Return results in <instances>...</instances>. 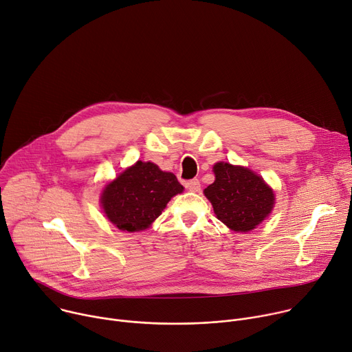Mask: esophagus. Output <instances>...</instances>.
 <instances>
[{
  "label": "esophagus",
  "instance_id": "1",
  "mask_svg": "<svg viewBox=\"0 0 352 352\" xmlns=\"http://www.w3.org/2000/svg\"><path fill=\"white\" fill-rule=\"evenodd\" d=\"M186 187L190 190V191H199L200 190V180L199 179H192V180H188L184 183Z\"/></svg>",
  "mask_w": 352,
  "mask_h": 352
}]
</instances>
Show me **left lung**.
Wrapping results in <instances>:
<instances>
[{
  "label": "left lung",
  "mask_w": 352,
  "mask_h": 352,
  "mask_svg": "<svg viewBox=\"0 0 352 352\" xmlns=\"http://www.w3.org/2000/svg\"><path fill=\"white\" fill-rule=\"evenodd\" d=\"M215 182L204 194L217 218L236 232L254 229L274 207V192L252 170L226 162L214 165Z\"/></svg>",
  "instance_id": "8db88e82"
}]
</instances>
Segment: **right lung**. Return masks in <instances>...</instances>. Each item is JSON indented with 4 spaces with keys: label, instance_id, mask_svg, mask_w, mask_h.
Returning a JSON list of instances; mask_svg holds the SVG:
<instances>
[{
    "label": "right lung",
    "instance_id": "add662e5",
    "mask_svg": "<svg viewBox=\"0 0 352 352\" xmlns=\"http://www.w3.org/2000/svg\"><path fill=\"white\" fill-rule=\"evenodd\" d=\"M183 186L170 172L138 161L111 182L102 194V207L117 228L137 232L148 228Z\"/></svg>",
    "mask_w": 352,
    "mask_h": 352
}]
</instances>
